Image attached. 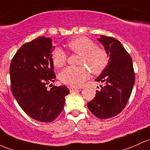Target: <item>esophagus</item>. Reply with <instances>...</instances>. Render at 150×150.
I'll return each instance as SVG.
<instances>
[{
	"label": "esophagus",
	"mask_w": 150,
	"mask_h": 150,
	"mask_svg": "<svg viewBox=\"0 0 150 150\" xmlns=\"http://www.w3.org/2000/svg\"><path fill=\"white\" fill-rule=\"evenodd\" d=\"M69 88L70 92H74V91H76L79 90V88H76V87H75V86H69Z\"/></svg>",
	"instance_id": "esophagus-1"
}]
</instances>
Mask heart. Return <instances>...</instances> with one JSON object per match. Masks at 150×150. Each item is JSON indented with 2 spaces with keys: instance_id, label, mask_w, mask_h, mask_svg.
I'll list each match as a JSON object with an SVG mask.
<instances>
[{
  "instance_id": "heart-1",
  "label": "heart",
  "mask_w": 150,
  "mask_h": 150,
  "mask_svg": "<svg viewBox=\"0 0 150 150\" xmlns=\"http://www.w3.org/2000/svg\"><path fill=\"white\" fill-rule=\"evenodd\" d=\"M67 48L73 53L81 54L78 67H69L62 70L59 79L62 83L71 86H80L88 79L90 71L93 74L102 73L108 64L109 56L106 50L96 46L93 41L86 37H78L67 43ZM54 66L61 68L64 66L67 55L59 47H56L51 54Z\"/></svg>"
}]
</instances>
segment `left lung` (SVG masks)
Here are the masks:
<instances>
[{
	"label": "left lung",
	"instance_id": "1",
	"mask_svg": "<svg viewBox=\"0 0 150 150\" xmlns=\"http://www.w3.org/2000/svg\"><path fill=\"white\" fill-rule=\"evenodd\" d=\"M109 55L108 64L96 81L105 83L87 103L90 111L100 119L114 117L125 108L134 83L130 55L118 40L100 35L98 39Z\"/></svg>",
	"mask_w": 150,
	"mask_h": 150
}]
</instances>
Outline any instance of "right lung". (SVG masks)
I'll return each mask as SVG.
<instances>
[{
	"mask_svg": "<svg viewBox=\"0 0 150 150\" xmlns=\"http://www.w3.org/2000/svg\"><path fill=\"white\" fill-rule=\"evenodd\" d=\"M53 48L51 38L39 37L18 50L10 66L13 96L28 115L43 122L58 117L69 93L65 86L47 89V84L56 78L51 58Z\"/></svg>",
	"mask_w": 150,
	"mask_h": 150,
	"instance_id": "1",
	"label": "right lung"
}]
</instances>
